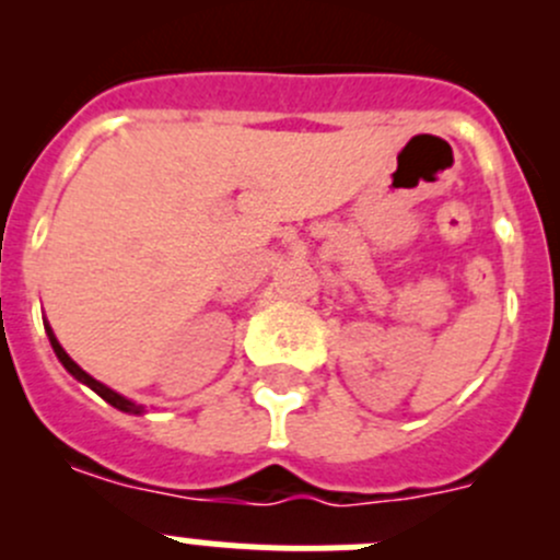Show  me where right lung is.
Returning a JSON list of instances; mask_svg holds the SVG:
<instances>
[{
	"label": "right lung",
	"mask_w": 560,
	"mask_h": 560,
	"mask_svg": "<svg viewBox=\"0 0 560 560\" xmlns=\"http://www.w3.org/2000/svg\"><path fill=\"white\" fill-rule=\"evenodd\" d=\"M43 322H45V319H43ZM45 332H48V341H50V347H54V352H56V358H59V363L65 365V369L70 371V374L75 376L78 382H81V385L92 387L94 393L100 395V398L107 400V404L113 406V409H118V411H127V415H145V406H143V404H135V400L124 398L121 393H116V389H110V387H107V385H103V382H97V380H94L92 374H86V371H83L81 365H78L75 360H72L70 354H67L65 349H61L59 338L54 336V330H50V325H48V322H45Z\"/></svg>",
	"instance_id": "add662e5"
}]
</instances>
